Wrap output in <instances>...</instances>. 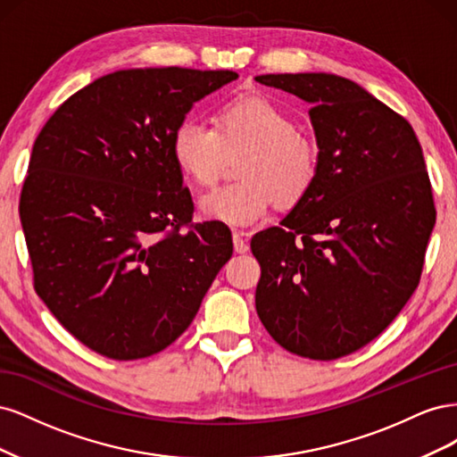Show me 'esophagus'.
<instances>
[{
  "label": "esophagus",
  "mask_w": 457,
  "mask_h": 457,
  "mask_svg": "<svg viewBox=\"0 0 457 457\" xmlns=\"http://www.w3.org/2000/svg\"><path fill=\"white\" fill-rule=\"evenodd\" d=\"M244 237H245L244 232H232V244H234V252L237 253H245L250 250V245H247Z\"/></svg>",
  "instance_id": "obj_1"
}]
</instances>
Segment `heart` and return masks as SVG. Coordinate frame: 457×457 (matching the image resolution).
<instances>
[{"label": "heart", "mask_w": 457, "mask_h": 457, "mask_svg": "<svg viewBox=\"0 0 457 457\" xmlns=\"http://www.w3.org/2000/svg\"><path fill=\"white\" fill-rule=\"evenodd\" d=\"M215 128L198 120L177 126L171 152L192 181H217L227 156L244 154L242 183L207 192L198 202L204 217L228 227H252L267 217L270 202L292 205L307 195L318 175L320 152L297 123L265 95L234 96L217 108Z\"/></svg>", "instance_id": "b5f03b06"}]
</instances>
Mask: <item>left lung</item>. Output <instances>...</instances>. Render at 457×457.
<instances>
[{"instance_id":"obj_1","label":"left lung","mask_w":457,"mask_h":457,"mask_svg":"<svg viewBox=\"0 0 457 457\" xmlns=\"http://www.w3.org/2000/svg\"><path fill=\"white\" fill-rule=\"evenodd\" d=\"M255 81L311 104L320 165L282 227L252 238L255 309L289 353L336 361L362 349L416 292L435 227L421 145L410 123L336 74Z\"/></svg>"}]
</instances>
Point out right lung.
<instances>
[{
	"instance_id": "obj_1",
	"label": "right lung",
	"mask_w": 457,
	"mask_h": 457,
	"mask_svg": "<svg viewBox=\"0 0 457 457\" xmlns=\"http://www.w3.org/2000/svg\"><path fill=\"white\" fill-rule=\"evenodd\" d=\"M232 71L131 68L64 101L39 131L21 192L36 294L91 351L137 361L195 320L232 255L219 220L195 204L173 131Z\"/></svg>"
}]
</instances>
